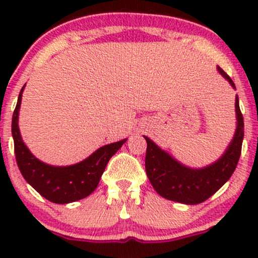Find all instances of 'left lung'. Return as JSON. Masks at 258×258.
Segmentation results:
<instances>
[{"label": "left lung", "instance_id": "8db88e82", "mask_svg": "<svg viewBox=\"0 0 258 258\" xmlns=\"http://www.w3.org/2000/svg\"><path fill=\"white\" fill-rule=\"evenodd\" d=\"M218 72L235 87L233 80L223 69L218 68ZM235 110L238 126L232 143L217 162L201 170H191L183 166L160 149L153 141L144 137L147 141V176L154 189L162 198L176 203L197 205L212 197L230 178L240 158L244 138V119L239 108L238 96L235 100Z\"/></svg>", "mask_w": 258, "mask_h": 258}]
</instances>
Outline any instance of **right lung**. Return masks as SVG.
<instances>
[{
    "label": "right lung",
    "instance_id": "1",
    "mask_svg": "<svg viewBox=\"0 0 258 258\" xmlns=\"http://www.w3.org/2000/svg\"><path fill=\"white\" fill-rule=\"evenodd\" d=\"M23 90L24 87L20 91L12 117L14 154L23 177L37 193L51 203L69 204L88 197L98 185L100 176L104 172L108 161L125 143L126 139L102 147L90 158L73 166L55 167L43 164L29 152L20 137L18 115Z\"/></svg>",
    "mask_w": 258,
    "mask_h": 258
}]
</instances>
